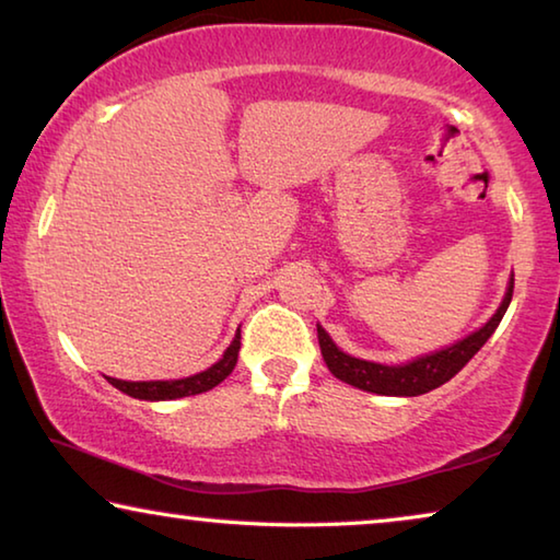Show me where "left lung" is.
I'll list each match as a JSON object with an SVG mask.
<instances>
[{
  "instance_id": "1",
  "label": "left lung",
  "mask_w": 560,
  "mask_h": 560,
  "mask_svg": "<svg viewBox=\"0 0 560 560\" xmlns=\"http://www.w3.org/2000/svg\"><path fill=\"white\" fill-rule=\"evenodd\" d=\"M511 296H514V277L509 281V291L504 301L494 316H491L485 328H479L477 334L467 336L459 343L440 350V353L417 358L407 365H381V363H368V360H360L338 350L334 340L326 334L324 328L318 326V346L328 371L334 373L338 381H343L360 390L377 393V395H400V397H415L434 390L450 381V377L457 375L464 365L469 363L474 353L487 343L489 336L494 334L497 326L504 318Z\"/></svg>"
}]
</instances>
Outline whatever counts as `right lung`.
I'll return each instance as SVG.
<instances>
[{"instance_id": "right-lung-1", "label": "right lung", "mask_w": 560, "mask_h": 560, "mask_svg": "<svg viewBox=\"0 0 560 560\" xmlns=\"http://www.w3.org/2000/svg\"><path fill=\"white\" fill-rule=\"evenodd\" d=\"M240 346H242V336L236 334L232 346L224 350V355L217 360L212 368L207 371L183 377V381H148V383H128V381H118V377H108V383L113 387H118L120 393H126L130 397H138V400H175V397H187V395H200L212 390V387L220 385L226 375L234 371L236 365V355H240Z\"/></svg>"}]
</instances>
